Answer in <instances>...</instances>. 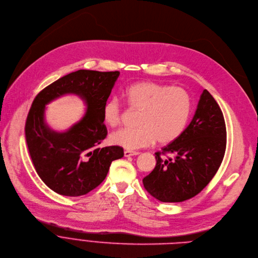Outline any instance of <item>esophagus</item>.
<instances>
[{
	"label": "esophagus",
	"instance_id": "esophagus-1",
	"mask_svg": "<svg viewBox=\"0 0 258 258\" xmlns=\"http://www.w3.org/2000/svg\"><path fill=\"white\" fill-rule=\"evenodd\" d=\"M140 154L139 151H131V150H125L124 151V156L125 157H130V156H134V155H138Z\"/></svg>",
	"mask_w": 258,
	"mask_h": 258
}]
</instances>
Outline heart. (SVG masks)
<instances>
[{"instance_id":"1","label":"heart","mask_w":258,"mask_h":258,"mask_svg":"<svg viewBox=\"0 0 258 258\" xmlns=\"http://www.w3.org/2000/svg\"><path fill=\"white\" fill-rule=\"evenodd\" d=\"M128 105L141 111L135 128H122L110 136V141L126 149H139L152 144L170 143L184 131L191 112V100L183 88L151 81L138 82L125 90ZM103 121L110 127L121 122V107L116 99L103 107Z\"/></svg>"}]
</instances>
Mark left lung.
Wrapping results in <instances>:
<instances>
[{
	"instance_id": "8db88e82",
	"label": "left lung",
	"mask_w": 258,
	"mask_h": 258,
	"mask_svg": "<svg viewBox=\"0 0 258 258\" xmlns=\"http://www.w3.org/2000/svg\"><path fill=\"white\" fill-rule=\"evenodd\" d=\"M226 147L223 114L211 93L204 89L195 116L172 143L155 153L156 166L143 179L145 189L163 203L194 198L218 171ZM172 153L174 158H161Z\"/></svg>"
}]
</instances>
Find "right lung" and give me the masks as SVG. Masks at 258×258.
I'll return each instance as SVG.
<instances>
[{
	"label": "right lung",
	"instance_id": "obj_1",
	"mask_svg": "<svg viewBox=\"0 0 258 258\" xmlns=\"http://www.w3.org/2000/svg\"><path fill=\"white\" fill-rule=\"evenodd\" d=\"M119 74L78 70L35 98L26 122L27 144L37 174L54 192L66 197L88 194L104 181L111 162L123 156L119 146L98 147L107 136L103 107ZM66 94L79 96L87 110L78 123L57 132L45 123V105Z\"/></svg>",
	"mask_w": 258,
	"mask_h": 258
}]
</instances>
